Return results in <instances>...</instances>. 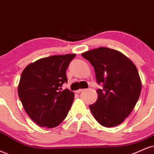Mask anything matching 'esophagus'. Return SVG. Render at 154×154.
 <instances>
[{"instance_id": "1", "label": "esophagus", "mask_w": 154, "mask_h": 154, "mask_svg": "<svg viewBox=\"0 0 154 154\" xmlns=\"http://www.w3.org/2000/svg\"><path fill=\"white\" fill-rule=\"evenodd\" d=\"M83 90H84V89H79V90H77L76 92H77V93H80L81 92H82Z\"/></svg>"}]
</instances>
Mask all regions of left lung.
I'll return each instance as SVG.
<instances>
[{
    "mask_svg": "<svg viewBox=\"0 0 154 154\" xmlns=\"http://www.w3.org/2000/svg\"><path fill=\"white\" fill-rule=\"evenodd\" d=\"M95 69L98 98L90 105L94 118L103 126L114 127L123 123L134 108L141 91V82L136 65L116 50L100 47L82 53Z\"/></svg>",
    "mask_w": 154,
    "mask_h": 154,
    "instance_id": "8db88e82",
    "label": "left lung"
}]
</instances>
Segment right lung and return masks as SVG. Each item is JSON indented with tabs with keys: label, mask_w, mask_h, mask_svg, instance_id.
I'll return each instance as SVG.
<instances>
[{
	"label": "right lung",
	"mask_w": 154,
	"mask_h": 154,
	"mask_svg": "<svg viewBox=\"0 0 154 154\" xmlns=\"http://www.w3.org/2000/svg\"><path fill=\"white\" fill-rule=\"evenodd\" d=\"M75 54L54 55L29 64L22 72L18 93L22 105L41 127H57L65 119L75 94L68 89L66 70Z\"/></svg>",
	"instance_id": "add662e5"
}]
</instances>
